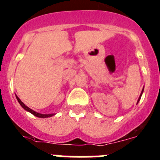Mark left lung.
<instances>
[{
  "mask_svg": "<svg viewBox=\"0 0 160 160\" xmlns=\"http://www.w3.org/2000/svg\"><path fill=\"white\" fill-rule=\"evenodd\" d=\"M143 90H144V87H143V89H142V93H141V94H140V96H139V99H138V101H137V103H138V102H139V100H140V98H141V96H142V92H143Z\"/></svg>",
  "mask_w": 160,
  "mask_h": 160,
  "instance_id": "obj_1",
  "label": "left lung"
}]
</instances>
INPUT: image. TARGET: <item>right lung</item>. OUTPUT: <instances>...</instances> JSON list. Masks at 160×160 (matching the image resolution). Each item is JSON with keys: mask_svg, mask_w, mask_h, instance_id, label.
Segmentation results:
<instances>
[{"mask_svg": "<svg viewBox=\"0 0 160 160\" xmlns=\"http://www.w3.org/2000/svg\"><path fill=\"white\" fill-rule=\"evenodd\" d=\"M16 98H17V100H18V101L19 102V103L21 104V107H22L25 110H27V111H28V112H31V113L33 114V115H34L35 117H40V118H47V117H52V116L54 115V114H53V113H51V114H41V113H38V112H35V111H33V110H31V109H30L29 107H27V106L25 105V104L23 103V102L21 101V100H20L19 98H18V97L17 95H16Z\"/></svg>", "mask_w": 160, "mask_h": 160, "instance_id": "1", "label": "right lung"}]
</instances>
